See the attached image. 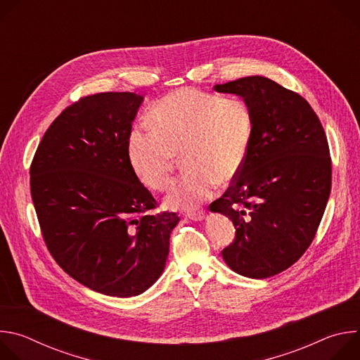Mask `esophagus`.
Returning <instances> with one entry per match:
<instances>
[{
  "label": "esophagus",
  "mask_w": 360,
  "mask_h": 360,
  "mask_svg": "<svg viewBox=\"0 0 360 360\" xmlns=\"http://www.w3.org/2000/svg\"><path fill=\"white\" fill-rule=\"evenodd\" d=\"M186 217L192 221H202L205 217H207V212L205 211H198V212H189L186 214Z\"/></svg>",
  "instance_id": "34e87169"
}]
</instances>
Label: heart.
<instances>
[{
  "instance_id": "1",
  "label": "heart",
  "mask_w": 360,
  "mask_h": 360,
  "mask_svg": "<svg viewBox=\"0 0 360 360\" xmlns=\"http://www.w3.org/2000/svg\"><path fill=\"white\" fill-rule=\"evenodd\" d=\"M149 124L152 128H134L128 136L132 169L142 184L161 191L182 155L186 174L171 186L165 205L189 211L212 195L218 181L228 182L242 169L253 112L243 98L185 88L158 101Z\"/></svg>"
}]
</instances>
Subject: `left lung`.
Segmentation results:
<instances>
[{"instance_id": "obj_1", "label": "left lung", "mask_w": 360, "mask_h": 360, "mask_svg": "<svg viewBox=\"0 0 360 360\" xmlns=\"http://www.w3.org/2000/svg\"><path fill=\"white\" fill-rule=\"evenodd\" d=\"M218 92L249 102L253 132L242 169L210 208L228 217L236 232L222 258L239 275L265 279L311 246L332 188L325 129L297 92L265 77H245Z\"/></svg>"}]
</instances>
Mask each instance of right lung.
Returning <instances> with one entry per match:
<instances>
[{"mask_svg":"<svg viewBox=\"0 0 360 360\" xmlns=\"http://www.w3.org/2000/svg\"><path fill=\"white\" fill-rule=\"evenodd\" d=\"M134 92H101L67 107L45 131L30 167L42 239L54 261L84 286L118 297L155 282L179 218L158 212L128 157L142 102Z\"/></svg>","mask_w":360,"mask_h":360,"instance_id":"obj_1","label":"right lung"}]
</instances>
